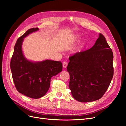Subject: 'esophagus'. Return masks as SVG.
<instances>
[{"label":"esophagus","mask_w":126,"mask_h":126,"mask_svg":"<svg viewBox=\"0 0 126 126\" xmlns=\"http://www.w3.org/2000/svg\"><path fill=\"white\" fill-rule=\"evenodd\" d=\"M67 64H68L67 62H64L63 63V67L64 68H66L67 67Z\"/></svg>","instance_id":"34e87169"}]
</instances>
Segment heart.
I'll return each instance as SVG.
<instances>
[{"mask_svg":"<svg viewBox=\"0 0 126 126\" xmlns=\"http://www.w3.org/2000/svg\"><path fill=\"white\" fill-rule=\"evenodd\" d=\"M79 36H78V35H76V36H75V37H74V39H78V38H79Z\"/></svg>","mask_w":126,"mask_h":126,"instance_id":"1","label":"heart"}]
</instances>
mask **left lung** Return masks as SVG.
<instances>
[{"label":"left lung","mask_w":126,"mask_h":126,"mask_svg":"<svg viewBox=\"0 0 126 126\" xmlns=\"http://www.w3.org/2000/svg\"><path fill=\"white\" fill-rule=\"evenodd\" d=\"M113 52L101 33L93 47L69 57L67 67L72 96L81 102L99 99L113 76Z\"/></svg>","instance_id":"obj_1"}]
</instances>
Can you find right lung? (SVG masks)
<instances>
[{"label": "right lung", "instance_id": "obj_1", "mask_svg": "<svg viewBox=\"0 0 126 126\" xmlns=\"http://www.w3.org/2000/svg\"><path fill=\"white\" fill-rule=\"evenodd\" d=\"M38 30V28L29 29L19 38L10 61L11 74L17 91L33 99L41 98L47 93L50 87L51 78L63 69L61 62L46 60L33 63L25 58L21 49L24 38Z\"/></svg>", "mask_w": 126, "mask_h": 126}]
</instances>
